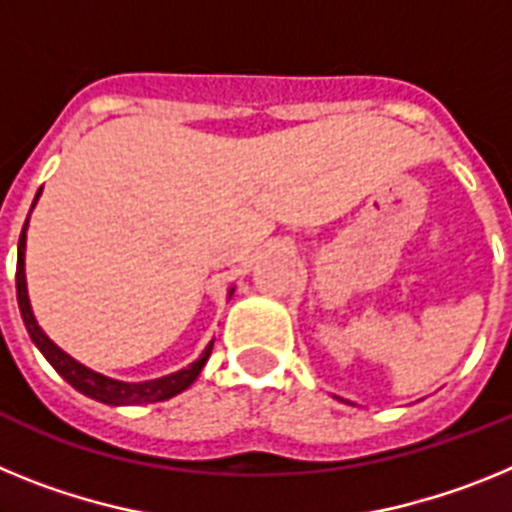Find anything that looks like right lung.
Returning <instances> with one entry per match:
<instances>
[{"mask_svg": "<svg viewBox=\"0 0 512 512\" xmlns=\"http://www.w3.org/2000/svg\"><path fill=\"white\" fill-rule=\"evenodd\" d=\"M40 192L43 187L38 189L35 194L33 207L38 202ZM30 207V212H33ZM27 223H30V215H27L25 225H22V233H20V243H17V274H15V282H17V305H20V315H22V323H25L27 333L33 338L35 346L40 348V354L48 359V364L61 374L66 382L79 390L81 395L92 397V400L104 402V405H143V402H161V400H169V397L179 395L194 382V379L200 377L202 366L207 364L212 354V343H207V348L202 351V356L197 361L187 366V369H179V372L169 374V377H161V379H148V382H120V379H110L104 377V374L92 372L89 366L79 364L76 359H71L66 351L56 346L51 338L45 336L43 328L38 325L33 315V307H30V300H27V282H25V238H27ZM230 295H233V289H230Z\"/></svg>", "mask_w": 512, "mask_h": 512, "instance_id": "obj_1", "label": "right lung"}]
</instances>
